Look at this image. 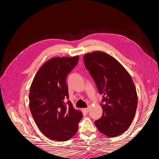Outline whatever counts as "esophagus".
Listing matches in <instances>:
<instances>
[{"instance_id": "obj_1", "label": "esophagus", "mask_w": 159, "mask_h": 159, "mask_svg": "<svg viewBox=\"0 0 159 159\" xmlns=\"http://www.w3.org/2000/svg\"><path fill=\"white\" fill-rule=\"evenodd\" d=\"M89 109H90V107H87V108H85V109H83V111H84L86 112V113H88V112L89 111Z\"/></svg>"}]
</instances>
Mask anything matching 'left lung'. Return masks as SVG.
Here are the masks:
<instances>
[{"label":"left lung","instance_id":"1","mask_svg":"<svg viewBox=\"0 0 159 159\" xmlns=\"http://www.w3.org/2000/svg\"><path fill=\"white\" fill-rule=\"evenodd\" d=\"M84 59L103 96V115L95 121V126L107 137H117L126 131L135 115L137 93L133 80L125 68L107 53H87Z\"/></svg>","mask_w":159,"mask_h":159}]
</instances>
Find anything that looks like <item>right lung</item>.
Wrapping results in <instances>:
<instances>
[{
	"instance_id": "right-lung-1",
	"label": "right lung",
	"mask_w": 159,
	"mask_h": 159,
	"mask_svg": "<svg viewBox=\"0 0 159 159\" xmlns=\"http://www.w3.org/2000/svg\"><path fill=\"white\" fill-rule=\"evenodd\" d=\"M79 56L55 57L38 70L29 93V107L38 127L52 140L66 141L77 133L81 111L68 99L66 77L78 64Z\"/></svg>"
}]
</instances>
